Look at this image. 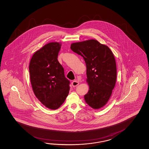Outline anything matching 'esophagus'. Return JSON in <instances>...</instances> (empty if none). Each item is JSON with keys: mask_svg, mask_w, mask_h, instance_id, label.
<instances>
[{"mask_svg": "<svg viewBox=\"0 0 149 149\" xmlns=\"http://www.w3.org/2000/svg\"><path fill=\"white\" fill-rule=\"evenodd\" d=\"M72 85L73 87H75L76 86H77L79 85V82L78 81L75 80V81H73V82L72 83Z\"/></svg>", "mask_w": 149, "mask_h": 149, "instance_id": "obj_1", "label": "esophagus"}]
</instances>
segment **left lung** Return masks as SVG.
<instances>
[{
    "label": "left lung",
    "instance_id": "left-lung-1",
    "mask_svg": "<svg viewBox=\"0 0 149 149\" xmlns=\"http://www.w3.org/2000/svg\"><path fill=\"white\" fill-rule=\"evenodd\" d=\"M71 49L85 62L86 81L89 86L84 95L86 102L94 109L102 107L111 97L116 81L114 54L107 46L95 39L72 43Z\"/></svg>",
    "mask_w": 149,
    "mask_h": 149
}]
</instances>
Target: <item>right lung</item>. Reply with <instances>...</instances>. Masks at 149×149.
Listing matches in <instances>:
<instances>
[{"label": "right lung", "instance_id": "right-lung-1", "mask_svg": "<svg viewBox=\"0 0 149 149\" xmlns=\"http://www.w3.org/2000/svg\"><path fill=\"white\" fill-rule=\"evenodd\" d=\"M61 44L51 42L33 55L29 65L31 83L35 95L51 110L60 107L68 95L70 81L58 60Z\"/></svg>", "mask_w": 149, "mask_h": 149}]
</instances>
